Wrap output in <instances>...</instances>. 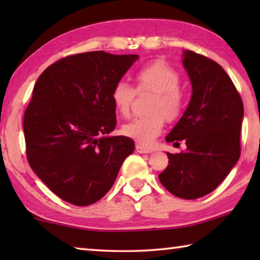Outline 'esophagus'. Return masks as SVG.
<instances>
[{"mask_svg":"<svg viewBox=\"0 0 260 260\" xmlns=\"http://www.w3.org/2000/svg\"><path fill=\"white\" fill-rule=\"evenodd\" d=\"M135 149H136V151H138L139 153H150V152H152L151 149H148L146 147L141 146V144H136Z\"/></svg>","mask_w":260,"mask_h":260,"instance_id":"1","label":"esophagus"}]
</instances>
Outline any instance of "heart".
I'll use <instances>...</instances> for the list:
<instances>
[{
    "label": "heart",
    "instance_id": "heart-1",
    "mask_svg": "<svg viewBox=\"0 0 260 260\" xmlns=\"http://www.w3.org/2000/svg\"><path fill=\"white\" fill-rule=\"evenodd\" d=\"M135 81L139 90H151L157 94V99L151 107L153 113L134 118L122 126V132L138 143L149 146L161 133L165 117L169 120H173L181 111L183 96L179 88L180 76L169 64L155 61L139 70L135 74ZM133 99L134 90L128 83L119 81L113 87L111 100L121 116H128Z\"/></svg>",
    "mask_w": 260,
    "mask_h": 260
}]
</instances>
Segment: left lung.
<instances>
[{
	"instance_id": "obj_1",
	"label": "left lung",
	"mask_w": 260,
	"mask_h": 260,
	"mask_svg": "<svg viewBox=\"0 0 260 260\" xmlns=\"http://www.w3.org/2000/svg\"><path fill=\"white\" fill-rule=\"evenodd\" d=\"M182 65L192 94L166 142L183 140L187 149L166 152L169 165L158 178L174 196L196 200L213 191L239 160L244 109L234 83L214 60L183 50Z\"/></svg>"
}]
</instances>
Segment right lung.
Masks as SVG:
<instances>
[{"label":"right lung","instance_id":"1","mask_svg":"<svg viewBox=\"0 0 260 260\" xmlns=\"http://www.w3.org/2000/svg\"><path fill=\"white\" fill-rule=\"evenodd\" d=\"M138 55L89 51L56 61L39 77L24 116L26 153L32 170L61 200L86 206L111 189L134 151L116 127L113 87Z\"/></svg>","mask_w":260,"mask_h":260}]
</instances>
